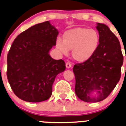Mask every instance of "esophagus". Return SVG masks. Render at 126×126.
I'll return each instance as SVG.
<instances>
[{
    "instance_id": "esophagus-1",
    "label": "esophagus",
    "mask_w": 126,
    "mask_h": 126,
    "mask_svg": "<svg viewBox=\"0 0 126 126\" xmlns=\"http://www.w3.org/2000/svg\"><path fill=\"white\" fill-rule=\"evenodd\" d=\"M71 66H72V64L71 62H68L66 63V68H68V69L70 68L71 67Z\"/></svg>"
}]
</instances>
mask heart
<instances>
[{
    "label": "heart",
    "instance_id": "b5f03b06",
    "mask_svg": "<svg viewBox=\"0 0 126 126\" xmlns=\"http://www.w3.org/2000/svg\"><path fill=\"white\" fill-rule=\"evenodd\" d=\"M99 43V34L95 29L78 28L66 31L63 41L57 40L56 47L64 55L72 50L73 58L77 62H84L92 57Z\"/></svg>",
    "mask_w": 126,
    "mask_h": 126
}]
</instances>
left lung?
Wrapping results in <instances>:
<instances>
[{
	"instance_id": "obj_1",
	"label": "left lung",
	"mask_w": 126,
	"mask_h": 126,
	"mask_svg": "<svg viewBox=\"0 0 126 126\" xmlns=\"http://www.w3.org/2000/svg\"><path fill=\"white\" fill-rule=\"evenodd\" d=\"M100 36L98 48L92 57L73 67L75 93L81 100L89 103L105 99L121 78L123 55L119 41L107 25L97 23ZM97 95L92 97L91 94Z\"/></svg>"
}]
</instances>
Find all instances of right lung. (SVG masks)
<instances>
[{
    "mask_svg": "<svg viewBox=\"0 0 126 126\" xmlns=\"http://www.w3.org/2000/svg\"><path fill=\"white\" fill-rule=\"evenodd\" d=\"M58 31L49 21L31 26L14 40L7 55V76L16 95L28 102L48 99L57 74L64 71L63 60L53 59L49 51Z\"/></svg>",
    "mask_w": 126,
    "mask_h": 126,
    "instance_id": "obj_1",
    "label": "right lung"
}]
</instances>
